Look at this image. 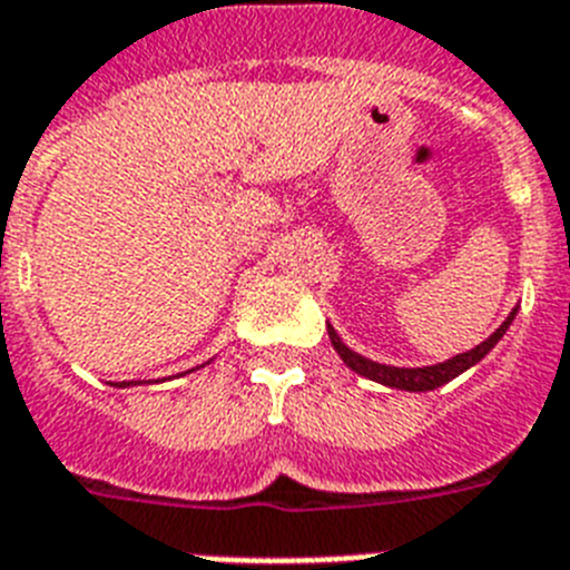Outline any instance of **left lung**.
<instances>
[{"mask_svg":"<svg viewBox=\"0 0 570 570\" xmlns=\"http://www.w3.org/2000/svg\"><path fill=\"white\" fill-rule=\"evenodd\" d=\"M513 318H517V309L502 321V326H499L491 338L482 341V344L473 346V350H468V353H459L453 355V358L442 361V364H433V367H390V364H379V361H370L364 358V355L353 353V350L338 338V333H335L330 324H326V333H330V341H333L335 353L341 355V361H344L350 370H355L358 375H364V379L379 381V384H384V387L407 390V393H428V390L442 387V384L453 381L456 375H462L464 370L479 364V361H482L484 355L491 353L493 346L499 344V338L508 333V326H511Z\"/></svg>","mask_w":570,"mask_h":570,"instance_id":"obj_1","label":"left lung"}]
</instances>
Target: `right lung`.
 <instances>
[{"label":"right lung","instance_id":"right-lung-1","mask_svg":"<svg viewBox=\"0 0 570 570\" xmlns=\"http://www.w3.org/2000/svg\"><path fill=\"white\" fill-rule=\"evenodd\" d=\"M128 384H137V381H120V384H117V387H128Z\"/></svg>","mask_w":570,"mask_h":570}]
</instances>
